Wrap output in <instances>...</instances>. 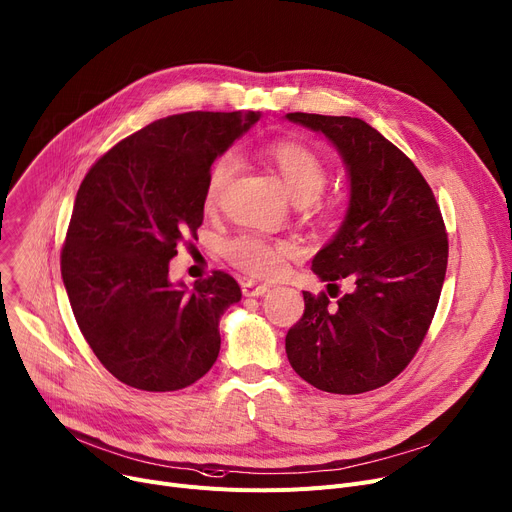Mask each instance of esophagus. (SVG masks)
<instances>
[{
    "label": "esophagus",
    "mask_w": 512,
    "mask_h": 512,
    "mask_svg": "<svg viewBox=\"0 0 512 512\" xmlns=\"http://www.w3.org/2000/svg\"><path fill=\"white\" fill-rule=\"evenodd\" d=\"M269 288L265 284H257L253 280H245L243 282V294L245 296H263Z\"/></svg>",
    "instance_id": "1"
}]
</instances>
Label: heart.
I'll return each instance as SVG.
<instances>
[{
  "label": "heart",
  "mask_w": 512,
  "mask_h": 512,
  "mask_svg": "<svg viewBox=\"0 0 512 512\" xmlns=\"http://www.w3.org/2000/svg\"><path fill=\"white\" fill-rule=\"evenodd\" d=\"M259 156L278 170L288 193L298 203H311L317 199L327 183V166L323 158L309 146L300 142H271L261 148ZM238 158L232 152H224L210 166L203 191V203L208 210H216L228 183L236 175ZM294 253V245L286 241H271L257 232L236 234L224 243V255L230 263L241 267L251 276L269 278L278 276L284 261Z\"/></svg>",
  "instance_id": "1"
}]
</instances>
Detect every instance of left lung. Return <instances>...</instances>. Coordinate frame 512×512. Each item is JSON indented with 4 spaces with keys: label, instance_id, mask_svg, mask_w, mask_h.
<instances>
[{
    "label": "left lung",
    "instance_id": "left-lung-1",
    "mask_svg": "<svg viewBox=\"0 0 512 512\" xmlns=\"http://www.w3.org/2000/svg\"><path fill=\"white\" fill-rule=\"evenodd\" d=\"M321 131L342 154L350 206L342 228L313 259L331 302L304 294V315L286 335L296 374L313 387L356 395L393 381L412 362L432 323L447 274L449 238L434 193L416 164L356 117L288 113Z\"/></svg>",
    "mask_w": 512,
    "mask_h": 512
}]
</instances>
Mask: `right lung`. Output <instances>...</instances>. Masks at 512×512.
Instances as JSON below:
<instances>
[{"mask_svg":"<svg viewBox=\"0 0 512 512\" xmlns=\"http://www.w3.org/2000/svg\"><path fill=\"white\" fill-rule=\"evenodd\" d=\"M257 119L253 111L158 119L100 156L78 189L61 278L88 346L133 389H185L218 358V323L241 286L220 269L193 290L173 286L168 261L197 238L212 162Z\"/></svg>","mask_w":512,"mask_h":512,"instance_id":"obj_1","label":"right lung"}]
</instances>
